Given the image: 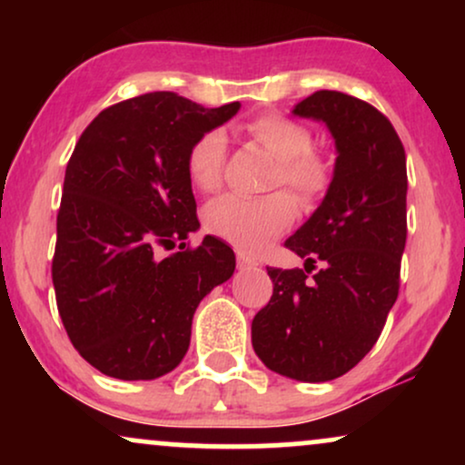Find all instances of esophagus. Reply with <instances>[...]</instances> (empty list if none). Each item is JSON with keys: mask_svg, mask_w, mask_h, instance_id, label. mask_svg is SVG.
I'll list each match as a JSON object with an SVG mask.
<instances>
[{"mask_svg": "<svg viewBox=\"0 0 465 465\" xmlns=\"http://www.w3.org/2000/svg\"><path fill=\"white\" fill-rule=\"evenodd\" d=\"M237 266H239V271H250V269H256L258 262H256V260L247 258L245 253H239V256H237Z\"/></svg>", "mask_w": 465, "mask_h": 465, "instance_id": "obj_1", "label": "esophagus"}]
</instances>
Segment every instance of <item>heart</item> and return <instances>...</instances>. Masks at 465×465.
I'll list each match as a JSON object with an SVG mask.
<instances>
[{
  "mask_svg": "<svg viewBox=\"0 0 465 465\" xmlns=\"http://www.w3.org/2000/svg\"><path fill=\"white\" fill-rule=\"evenodd\" d=\"M253 142L277 158L272 186L290 190L294 199L311 207L328 193L332 182L330 163L313 148L307 126L282 114H262L247 123ZM226 143L220 131H207L190 145L186 173L201 193H215L222 186ZM296 215V205L285 193L260 199L226 194L213 201L205 212V226L215 237L237 245L243 252H260L272 237L283 232Z\"/></svg>",
  "mask_w": 465,
  "mask_h": 465,
  "instance_id": "b5f03b06",
  "label": "heart"
}]
</instances>
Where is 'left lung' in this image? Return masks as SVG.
Listing matches in <instances>:
<instances>
[{
    "mask_svg": "<svg viewBox=\"0 0 465 465\" xmlns=\"http://www.w3.org/2000/svg\"><path fill=\"white\" fill-rule=\"evenodd\" d=\"M294 114L322 120L339 156L322 205L285 241L304 269L266 266L272 296L253 317L252 345L272 372L323 383L371 351L398 298L406 154L385 114L351 94L317 91Z\"/></svg>",
    "mask_w": 465,
    "mask_h": 465,
    "instance_id": "obj_1",
    "label": "left lung"
}]
</instances>
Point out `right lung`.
I'll return each instance as SVG.
<instances>
[{
  "instance_id": "add662e5",
  "label": "right lung",
  "mask_w": 465,
  "mask_h": 465,
  "mask_svg": "<svg viewBox=\"0 0 465 465\" xmlns=\"http://www.w3.org/2000/svg\"><path fill=\"white\" fill-rule=\"evenodd\" d=\"M239 107L145 93L105 107L75 143L53 283L69 341L107 377L150 381L173 371L199 302L234 272L224 241L207 234L199 247L186 243L201 226L186 154Z\"/></svg>"
}]
</instances>
